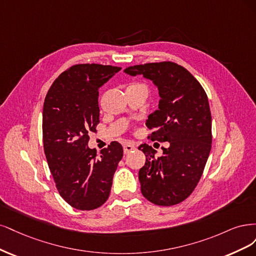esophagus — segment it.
Listing matches in <instances>:
<instances>
[{"label": "esophagus", "instance_id": "obj_1", "mask_svg": "<svg viewBox=\"0 0 256 256\" xmlns=\"http://www.w3.org/2000/svg\"><path fill=\"white\" fill-rule=\"evenodd\" d=\"M135 149H136V146L133 144H130V142H128V144H126L124 146H123V151H124V154H128V153H130L132 151H134Z\"/></svg>", "mask_w": 256, "mask_h": 256}]
</instances>
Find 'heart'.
Listing matches in <instances>:
<instances>
[{"instance_id":"obj_1","label":"heart","mask_w":256,"mask_h":256,"mask_svg":"<svg viewBox=\"0 0 256 256\" xmlns=\"http://www.w3.org/2000/svg\"><path fill=\"white\" fill-rule=\"evenodd\" d=\"M136 86H142V84H137V83H134V84H130L128 87H136Z\"/></svg>"}]
</instances>
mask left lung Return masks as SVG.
Wrapping results in <instances>:
<instances>
[{"label": "left lung", "mask_w": 256, "mask_h": 256, "mask_svg": "<svg viewBox=\"0 0 256 256\" xmlns=\"http://www.w3.org/2000/svg\"><path fill=\"white\" fill-rule=\"evenodd\" d=\"M132 76L153 82L160 94L158 110L149 114V138L168 142L158 158L149 144L139 148L146 155L139 170L142 194L162 206L176 205L190 196L202 176L212 148V114L203 87L182 66L171 62L132 66Z\"/></svg>", "instance_id": "8db88e82"}]
</instances>
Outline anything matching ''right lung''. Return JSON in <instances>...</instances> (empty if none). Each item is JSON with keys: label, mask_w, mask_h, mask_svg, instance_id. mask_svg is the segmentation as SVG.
Instances as JSON below:
<instances>
[{"label": "right lung", "mask_w": 256, "mask_h": 256, "mask_svg": "<svg viewBox=\"0 0 256 256\" xmlns=\"http://www.w3.org/2000/svg\"><path fill=\"white\" fill-rule=\"evenodd\" d=\"M120 70L96 64L72 66L54 80L46 96L44 154L57 190L76 210H96L106 202L123 156L117 142L98 154L88 146V134L100 122L98 88Z\"/></svg>", "instance_id": "right-lung-1"}]
</instances>
